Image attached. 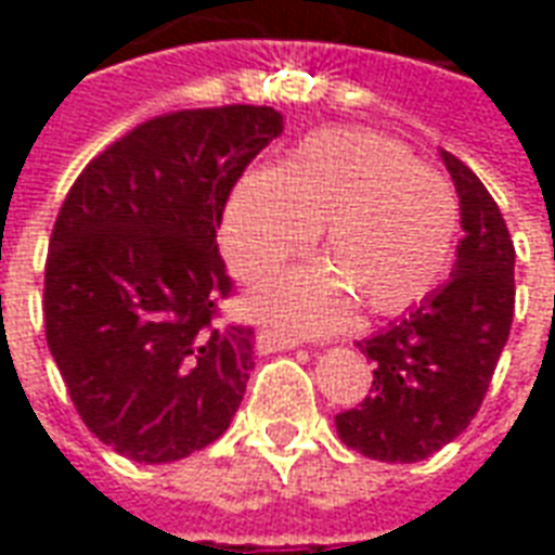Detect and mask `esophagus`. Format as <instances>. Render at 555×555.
I'll return each instance as SVG.
<instances>
[{
    "label": "esophagus",
    "mask_w": 555,
    "mask_h": 555,
    "mask_svg": "<svg viewBox=\"0 0 555 555\" xmlns=\"http://www.w3.org/2000/svg\"><path fill=\"white\" fill-rule=\"evenodd\" d=\"M255 345H258V350H261V353H273V350L297 348V345H300V338H291V336H285V333H279V330H270V326H264V330L255 336Z\"/></svg>",
    "instance_id": "1"
}]
</instances>
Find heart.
<instances>
[{"instance_id":"obj_1","label":"heart","mask_w":555,"mask_h":555,"mask_svg":"<svg viewBox=\"0 0 555 555\" xmlns=\"http://www.w3.org/2000/svg\"><path fill=\"white\" fill-rule=\"evenodd\" d=\"M318 231L326 264L264 297L288 326L338 324L350 297L369 314L425 300L452 264L461 205L454 186L408 147L365 130L302 139L273 169H255L225 207L222 246L243 282H264Z\"/></svg>"}]
</instances>
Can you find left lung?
I'll use <instances>...</instances> for the list:
<instances>
[{
	"label": "left lung",
	"mask_w": 555,
	"mask_h": 555,
	"mask_svg": "<svg viewBox=\"0 0 555 555\" xmlns=\"http://www.w3.org/2000/svg\"><path fill=\"white\" fill-rule=\"evenodd\" d=\"M461 198L464 237L452 279L360 350L374 362L372 396L336 416L348 449L413 464L440 452L473 422L508 341L514 243L500 207L466 163L442 151Z\"/></svg>",
	"instance_id": "obj_1"
}]
</instances>
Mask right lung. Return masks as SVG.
<instances>
[{
	"mask_svg": "<svg viewBox=\"0 0 555 555\" xmlns=\"http://www.w3.org/2000/svg\"><path fill=\"white\" fill-rule=\"evenodd\" d=\"M282 133L270 106L181 109L91 159L55 217L43 270L47 345L86 428L139 464L205 449L255 369V330L219 324L225 202Z\"/></svg>",
	"mask_w": 555,
	"mask_h": 555,
	"instance_id": "add662e5",
	"label": "right lung"
}]
</instances>
